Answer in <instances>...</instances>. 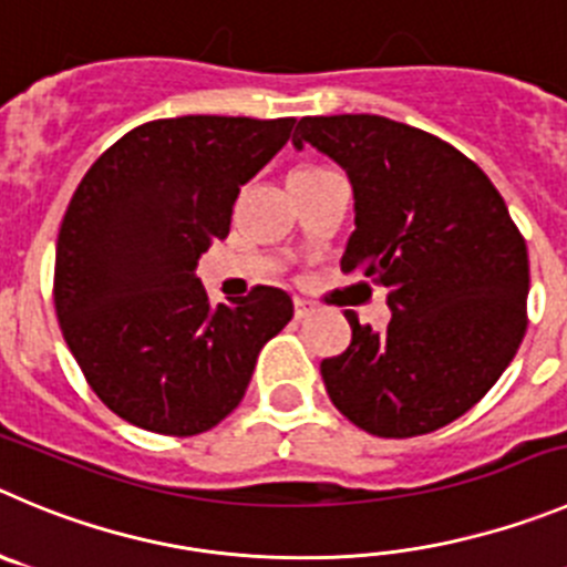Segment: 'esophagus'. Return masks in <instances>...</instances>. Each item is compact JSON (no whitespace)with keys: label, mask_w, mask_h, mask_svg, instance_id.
Instances as JSON below:
<instances>
[{"label":"esophagus","mask_w":567,"mask_h":567,"mask_svg":"<svg viewBox=\"0 0 567 567\" xmlns=\"http://www.w3.org/2000/svg\"><path fill=\"white\" fill-rule=\"evenodd\" d=\"M293 313H296V319H308V316L313 313V305L296 296V299H293Z\"/></svg>","instance_id":"1"}]
</instances>
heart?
I'll list each match as a JSON object with an SVG mask.
<instances>
[{"label": "heart", "mask_w": 567, "mask_h": 567, "mask_svg": "<svg viewBox=\"0 0 567 567\" xmlns=\"http://www.w3.org/2000/svg\"><path fill=\"white\" fill-rule=\"evenodd\" d=\"M305 171H308V167H305Z\"/></svg>", "instance_id": "1"}]
</instances>
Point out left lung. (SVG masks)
<instances>
[{
  "instance_id": "obj_1",
  "label": "left lung",
  "mask_w": 567,
  "mask_h": 567,
  "mask_svg": "<svg viewBox=\"0 0 567 567\" xmlns=\"http://www.w3.org/2000/svg\"><path fill=\"white\" fill-rule=\"evenodd\" d=\"M293 145L327 153L352 184L341 271L389 288L385 330L343 313L352 341L321 361L332 405L383 439L458 420L498 383L528 324L526 240L501 193L462 151L389 116H301Z\"/></svg>"
}]
</instances>
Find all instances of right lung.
<instances>
[{
	"label": "right lung",
	"mask_w": 567,
	"mask_h": 567,
	"mask_svg": "<svg viewBox=\"0 0 567 567\" xmlns=\"http://www.w3.org/2000/svg\"><path fill=\"white\" fill-rule=\"evenodd\" d=\"M293 116L189 114L116 140L69 200L55 248V313L94 394L125 422L195 436L243 400L259 349L290 319L257 285L212 308L198 257L290 140Z\"/></svg>",
	"instance_id": "add662e5"
}]
</instances>
